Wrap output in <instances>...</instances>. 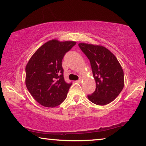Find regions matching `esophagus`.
Listing matches in <instances>:
<instances>
[{
    "label": "esophagus",
    "mask_w": 146,
    "mask_h": 146,
    "mask_svg": "<svg viewBox=\"0 0 146 146\" xmlns=\"http://www.w3.org/2000/svg\"><path fill=\"white\" fill-rule=\"evenodd\" d=\"M81 80H82L81 78H79V79H78V80H77V81H76V82H78V83H80V82H81Z\"/></svg>",
    "instance_id": "1"
}]
</instances>
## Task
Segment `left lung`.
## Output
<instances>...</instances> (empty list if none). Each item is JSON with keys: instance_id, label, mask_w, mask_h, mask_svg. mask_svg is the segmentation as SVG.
Listing matches in <instances>:
<instances>
[{"instance_id": "obj_1", "label": "left lung", "mask_w": 146, "mask_h": 146, "mask_svg": "<svg viewBox=\"0 0 146 146\" xmlns=\"http://www.w3.org/2000/svg\"><path fill=\"white\" fill-rule=\"evenodd\" d=\"M90 60L96 88L88 98L98 105H105L119 96L124 86V74L121 65L114 54L101 45L78 43Z\"/></svg>"}]
</instances>
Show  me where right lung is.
Returning a JSON list of instances; mask_svg holds the SVG:
<instances>
[{"label":"right lung","mask_w":146,"mask_h":146,"mask_svg":"<svg viewBox=\"0 0 146 146\" xmlns=\"http://www.w3.org/2000/svg\"><path fill=\"white\" fill-rule=\"evenodd\" d=\"M75 44L73 41L50 40L41 46L27 63L26 86L42 106L53 108L66 99L71 83L64 80L62 62L65 54Z\"/></svg>","instance_id":"add662e5"}]
</instances>
